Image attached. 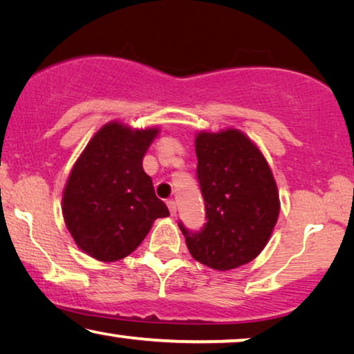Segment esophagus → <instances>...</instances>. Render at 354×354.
I'll return each mask as SVG.
<instances>
[{
  "mask_svg": "<svg viewBox=\"0 0 354 354\" xmlns=\"http://www.w3.org/2000/svg\"><path fill=\"white\" fill-rule=\"evenodd\" d=\"M167 207H168V209H170V214L171 216L176 214V202H175V200H168Z\"/></svg>",
  "mask_w": 354,
  "mask_h": 354,
  "instance_id": "obj_1",
  "label": "esophagus"
}]
</instances>
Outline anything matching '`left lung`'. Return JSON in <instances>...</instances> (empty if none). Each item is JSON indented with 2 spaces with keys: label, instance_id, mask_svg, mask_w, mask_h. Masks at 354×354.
Here are the masks:
<instances>
[{
  "label": "left lung",
  "instance_id": "left-lung-1",
  "mask_svg": "<svg viewBox=\"0 0 354 354\" xmlns=\"http://www.w3.org/2000/svg\"><path fill=\"white\" fill-rule=\"evenodd\" d=\"M197 178L207 224L191 232L179 224L195 261L214 270L251 262L270 240L279 214V194L268 162L239 129L195 135Z\"/></svg>",
  "mask_w": 354,
  "mask_h": 354
}]
</instances>
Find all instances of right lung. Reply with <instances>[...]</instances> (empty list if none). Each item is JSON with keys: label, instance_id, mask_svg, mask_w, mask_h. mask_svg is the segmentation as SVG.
I'll return each instance as SVG.
<instances>
[{"label": "right lung", "instance_id": "right-lung-1", "mask_svg": "<svg viewBox=\"0 0 354 354\" xmlns=\"http://www.w3.org/2000/svg\"><path fill=\"white\" fill-rule=\"evenodd\" d=\"M159 131V125L131 129L111 120L73 165L62 213L79 250L93 259H124L141 245L157 218L170 216L143 170V157Z\"/></svg>", "mask_w": 354, "mask_h": 354}]
</instances>
